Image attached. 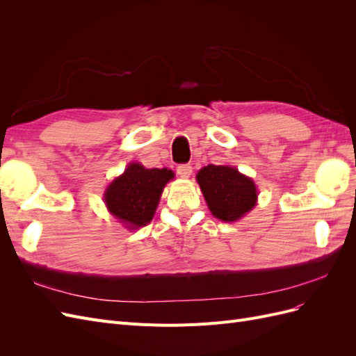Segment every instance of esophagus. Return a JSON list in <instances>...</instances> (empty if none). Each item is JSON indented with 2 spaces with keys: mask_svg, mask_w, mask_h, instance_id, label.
<instances>
[{
  "mask_svg": "<svg viewBox=\"0 0 356 356\" xmlns=\"http://www.w3.org/2000/svg\"><path fill=\"white\" fill-rule=\"evenodd\" d=\"M193 172V168L190 165H179L177 168V174L181 177V178H188L191 175Z\"/></svg>",
  "mask_w": 356,
  "mask_h": 356,
  "instance_id": "obj_1",
  "label": "esophagus"
}]
</instances>
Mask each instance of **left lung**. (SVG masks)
Segmentation results:
<instances>
[{"label": "left lung", "mask_w": 356, "mask_h": 356, "mask_svg": "<svg viewBox=\"0 0 356 356\" xmlns=\"http://www.w3.org/2000/svg\"><path fill=\"white\" fill-rule=\"evenodd\" d=\"M196 179L209 211L221 221H238L257 204L254 181L236 168L208 165L197 172Z\"/></svg>", "instance_id": "1"}]
</instances>
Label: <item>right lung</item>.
I'll return each instance as SVG.
<instances>
[{
  "label": "right lung",
  "mask_w": 356,
  "mask_h": 356,
  "mask_svg": "<svg viewBox=\"0 0 356 356\" xmlns=\"http://www.w3.org/2000/svg\"><path fill=\"white\" fill-rule=\"evenodd\" d=\"M172 178L170 169H147L135 161L105 190L106 208L127 229L143 227L153 220L161 191Z\"/></svg>",
  "instance_id": "add662e5"
}]
</instances>
